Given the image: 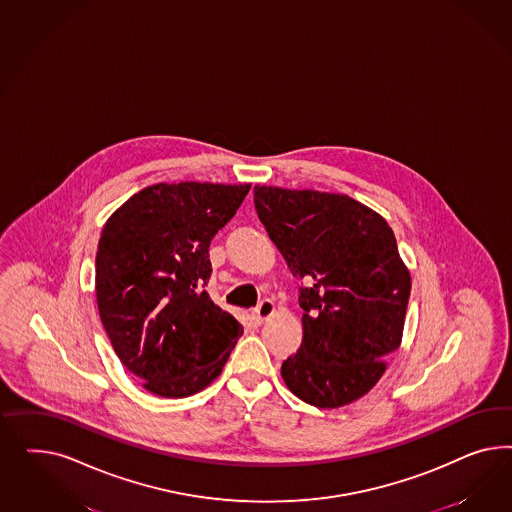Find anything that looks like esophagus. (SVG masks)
<instances>
[{"label": "esophagus", "instance_id": "1", "mask_svg": "<svg viewBox=\"0 0 512 512\" xmlns=\"http://www.w3.org/2000/svg\"><path fill=\"white\" fill-rule=\"evenodd\" d=\"M274 311H276V306H274V302L272 300H263L253 313H251V317H253V323L255 325H263L264 321H268L272 315H274Z\"/></svg>", "mask_w": 512, "mask_h": 512}]
</instances>
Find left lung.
Wrapping results in <instances>:
<instances>
[{
    "mask_svg": "<svg viewBox=\"0 0 512 512\" xmlns=\"http://www.w3.org/2000/svg\"><path fill=\"white\" fill-rule=\"evenodd\" d=\"M259 219L293 276L302 343L283 360L287 388L319 409L368 394L402 343L411 274L387 219L341 193L253 187Z\"/></svg>",
    "mask_w": 512,
    "mask_h": 512,
    "instance_id": "8db88e82",
    "label": "left lung"
}]
</instances>
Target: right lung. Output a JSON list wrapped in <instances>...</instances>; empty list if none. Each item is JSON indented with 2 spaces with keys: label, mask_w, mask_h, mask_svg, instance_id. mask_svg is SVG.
<instances>
[{
  "label": "right lung",
  "mask_w": 512,
  "mask_h": 512,
  "mask_svg": "<svg viewBox=\"0 0 512 512\" xmlns=\"http://www.w3.org/2000/svg\"><path fill=\"white\" fill-rule=\"evenodd\" d=\"M251 184L144 187L107 219L95 255V296L114 353L142 387L186 398L223 370L244 328L202 289L208 248Z\"/></svg>",
  "instance_id": "obj_1"
}]
</instances>
